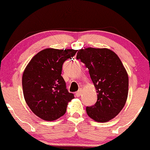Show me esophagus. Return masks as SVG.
Segmentation results:
<instances>
[{"label":"esophagus","instance_id":"esophagus-1","mask_svg":"<svg viewBox=\"0 0 150 150\" xmlns=\"http://www.w3.org/2000/svg\"><path fill=\"white\" fill-rule=\"evenodd\" d=\"M81 93H82V91L80 89V90H79L76 93V97H80L81 95Z\"/></svg>","mask_w":150,"mask_h":150}]
</instances>
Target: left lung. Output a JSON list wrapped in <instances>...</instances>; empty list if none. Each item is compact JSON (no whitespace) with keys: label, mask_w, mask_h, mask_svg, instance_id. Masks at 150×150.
<instances>
[{"label":"left lung","mask_w":150,"mask_h":150,"mask_svg":"<svg viewBox=\"0 0 150 150\" xmlns=\"http://www.w3.org/2000/svg\"><path fill=\"white\" fill-rule=\"evenodd\" d=\"M88 69L98 100L86 107L88 117L97 122L114 119L124 108L128 93V76L118 55L107 48L81 49L76 55Z\"/></svg>","instance_id":"8db88e82"}]
</instances>
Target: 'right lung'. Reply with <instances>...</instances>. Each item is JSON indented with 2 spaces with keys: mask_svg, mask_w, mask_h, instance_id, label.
Wrapping results in <instances>:
<instances>
[{
  "mask_svg": "<svg viewBox=\"0 0 150 150\" xmlns=\"http://www.w3.org/2000/svg\"><path fill=\"white\" fill-rule=\"evenodd\" d=\"M77 50L46 48L30 60L22 75L24 100L37 117L54 121L66 113L68 103L74 98L68 92L61 76L62 64Z\"/></svg>",
  "mask_w": 150,
  "mask_h": 150,
  "instance_id": "right-lung-1",
  "label": "right lung"
}]
</instances>
